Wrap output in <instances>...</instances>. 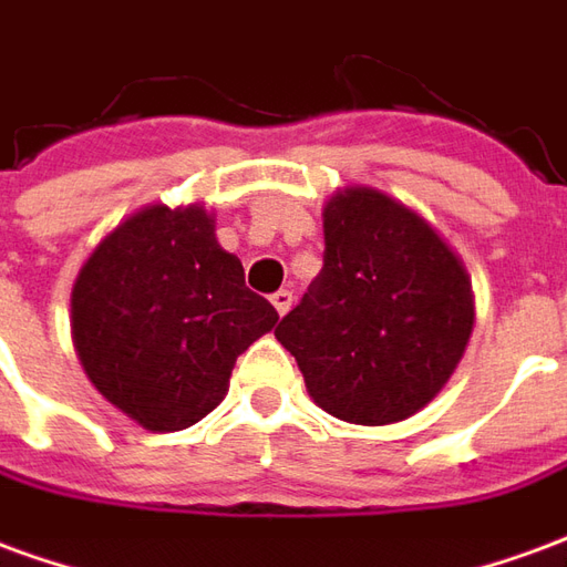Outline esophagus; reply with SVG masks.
<instances>
[{"label":"esophagus","mask_w":567,"mask_h":567,"mask_svg":"<svg viewBox=\"0 0 567 567\" xmlns=\"http://www.w3.org/2000/svg\"><path fill=\"white\" fill-rule=\"evenodd\" d=\"M270 300H272V307H276V312H279V316H285V312L291 309V303H295V295H291L288 288H279V291H276Z\"/></svg>","instance_id":"1"}]
</instances>
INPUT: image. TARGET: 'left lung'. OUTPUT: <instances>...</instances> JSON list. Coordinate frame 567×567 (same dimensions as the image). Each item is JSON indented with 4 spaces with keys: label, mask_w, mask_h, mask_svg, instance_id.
I'll list each match as a JSON object with an SVG mask.
<instances>
[{
    "label": "left lung",
    "mask_w": 567,
    "mask_h": 567,
    "mask_svg": "<svg viewBox=\"0 0 567 567\" xmlns=\"http://www.w3.org/2000/svg\"><path fill=\"white\" fill-rule=\"evenodd\" d=\"M474 331L462 258L377 187L324 206V267L276 328L309 398L352 425L413 416L446 385Z\"/></svg>",
    "instance_id": "8db88e82"
}]
</instances>
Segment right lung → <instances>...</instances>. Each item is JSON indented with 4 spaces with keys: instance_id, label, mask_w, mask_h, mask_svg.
<instances>
[{
    "instance_id": "right-lung-1",
    "label": "right lung",
    "mask_w": 567,
    "mask_h": 567,
    "mask_svg": "<svg viewBox=\"0 0 567 567\" xmlns=\"http://www.w3.org/2000/svg\"><path fill=\"white\" fill-rule=\"evenodd\" d=\"M276 321L197 203L130 215L93 248L72 288L81 368L148 431H182L212 413L236 358Z\"/></svg>"
}]
</instances>
